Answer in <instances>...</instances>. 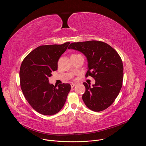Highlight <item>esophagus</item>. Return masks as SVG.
Returning <instances> with one entry per match:
<instances>
[{"mask_svg":"<svg viewBox=\"0 0 146 146\" xmlns=\"http://www.w3.org/2000/svg\"><path fill=\"white\" fill-rule=\"evenodd\" d=\"M70 85H71V87H72V88H73L74 86H76V84H74V83H72V84H71Z\"/></svg>","mask_w":146,"mask_h":146,"instance_id":"34e87169","label":"esophagus"}]
</instances>
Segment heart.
Here are the masks:
<instances>
[{"label":"heart","mask_w":146,"mask_h":146,"mask_svg":"<svg viewBox=\"0 0 146 146\" xmlns=\"http://www.w3.org/2000/svg\"><path fill=\"white\" fill-rule=\"evenodd\" d=\"M73 55H76V54H73Z\"/></svg>","instance_id":"1"}]
</instances>
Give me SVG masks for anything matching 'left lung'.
Here are the masks:
<instances>
[{
  "label": "left lung",
  "mask_w": 146,
  "mask_h": 146,
  "mask_svg": "<svg viewBox=\"0 0 146 146\" xmlns=\"http://www.w3.org/2000/svg\"><path fill=\"white\" fill-rule=\"evenodd\" d=\"M68 49L78 51L86 56L88 71L86 76L95 80L92 87L83 82L86 92L82 99L85 105L94 111L106 109L114 102L122 87L123 69L121 57L110 45L100 41L72 43Z\"/></svg>",
  "instance_id": "8db88e82"
}]
</instances>
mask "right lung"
<instances>
[{"label": "right lung", "instance_id": "right-lung-1", "mask_svg": "<svg viewBox=\"0 0 146 146\" xmlns=\"http://www.w3.org/2000/svg\"><path fill=\"white\" fill-rule=\"evenodd\" d=\"M70 42L63 44L41 46L24 59L19 70L20 85L23 94L32 108L46 115L58 113L64 107L70 91L69 84L54 86L48 77L58 68V61Z\"/></svg>", "mask_w": 146, "mask_h": 146}]
</instances>
